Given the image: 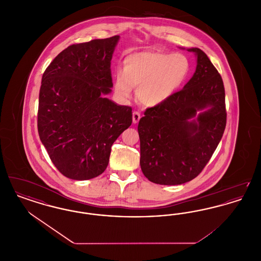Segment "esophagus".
<instances>
[{"instance_id":"34e87169","label":"esophagus","mask_w":261,"mask_h":261,"mask_svg":"<svg viewBox=\"0 0 261 261\" xmlns=\"http://www.w3.org/2000/svg\"><path fill=\"white\" fill-rule=\"evenodd\" d=\"M140 118H141V113H140V112H133V123H134V124H136V123L139 122Z\"/></svg>"}]
</instances>
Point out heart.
I'll return each mask as SVG.
<instances>
[{
  "instance_id": "heart-1",
  "label": "heart",
  "mask_w": 261,
  "mask_h": 261,
  "mask_svg": "<svg viewBox=\"0 0 261 261\" xmlns=\"http://www.w3.org/2000/svg\"><path fill=\"white\" fill-rule=\"evenodd\" d=\"M191 72L186 56L162 50H143L127 56L123 72L117 71L114 90L121 99H129L133 88L147 107H156L174 97L184 86Z\"/></svg>"
}]
</instances>
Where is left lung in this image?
Instances as JSON below:
<instances>
[{"label":"left lung","instance_id":"8db88e82","mask_svg":"<svg viewBox=\"0 0 261 261\" xmlns=\"http://www.w3.org/2000/svg\"><path fill=\"white\" fill-rule=\"evenodd\" d=\"M197 67L184 88L166 102L147 109L138 125L140 165L150 182L181 185L196 178L223 136V81L198 48Z\"/></svg>","mask_w":261,"mask_h":261}]
</instances>
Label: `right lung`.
<instances>
[{"label": "right lung", "mask_w": 261, "mask_h": 261, "mask_svg": "<svg viewBox=\"0 0 261 261\" xmlns=\"http://www.w3.org/2000/svg\"><path fill=\"white\" fill-rule=\"evenodd\" d=\"M119 36L75 44L45 70L39 94L38 132L50 161L65 177L102 173L112 144L132 123V109L116 105L111 61Z\"/></svg>", "instance_id": "obj_1"}]
</instances>
